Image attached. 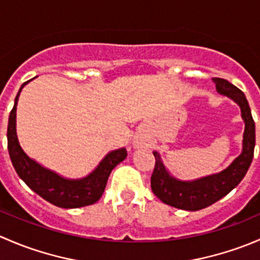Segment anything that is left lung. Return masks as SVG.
<instances>
[{"label": "left lung", "instance_id": "left-lung-1", "mask_svg": "<svg viewBox=\"0 0 260 260\" xmlns=\"http://www.w3.org/2000/svg\"><path fill=\"white\" fill-rule=\"evenodd\" d=\"M212 81L216 85L217 93L229 96L240 107L242 118L245 123L243 151L224 171L193 181H181L172 177L162 164L158 152L154 151L156 164L151 176L152 191L162 203L182 210H201L224 198L239 185L253 161L255 124L245 94L239 88L221 78H212Z\"/></svg>", "mask_w": 260, "mask_h": 260}]
</instances>
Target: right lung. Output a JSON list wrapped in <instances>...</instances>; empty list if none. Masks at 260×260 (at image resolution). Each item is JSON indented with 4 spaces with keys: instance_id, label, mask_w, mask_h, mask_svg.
Instances as JSON below:
<instances>
[{
    "instance_id": "right-lung-1",
    "label": "right lung",
    "mask_w": 260,
    "mask_h": 260,
    "mask_svg": "<svg viewBox=\"0 0 260 260\" xmlns=\"http://www.w3.org/2000/svg\"><path fill=\"white\" fill-rule=\"evenodd\" d=\"M28 81L23 83L18 90L7 125V147L17 175L34 192L59 208L75 209L96 203L103 195L112 170L127 157V151L119 148L109 152L91 174L79 180L64 179L34 161L21 148L16 133L17 101Z\"/></svg>"
}]
</instances>
